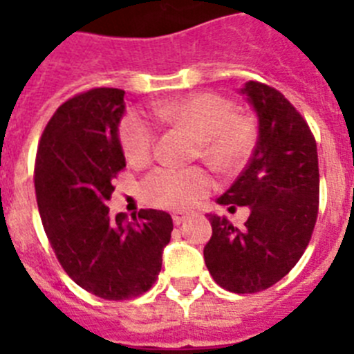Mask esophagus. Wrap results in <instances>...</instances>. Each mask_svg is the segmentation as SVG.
Here are the masks:
<instances>
[{
    "instance_id": "obj_1",
    "label": "esophagus",
    "mask_w": 354,
    "mask_h": 354,
    "mask_svg": "<svg viewBox=\"0 0 354 354\" xmlns=\"http://www.w3.org/2000/svg\"><path fill=\"white\" fill-rule=\"evenodd\" d=\"M186 218H187L186 212H174V214H171V220H174L175 225H180Z\"/></svg>"
}]
</instances>
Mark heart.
<instances>
[{
	"label": "heart",
	"mask_w": 354,
	"mask_h": 354,
	"mask_svg": "<svg viewBox=\"0 0 354 354\" xmlns=\"http://www.w3.org/2000/svg\"><path fill=\"white\" fill-rule=\"evenodd\" d=\"M152 113L165 124L192 131L200 140V158L221 174L245 165L257 142L253 118L237 113L234 102L218 93L204 92L179 101L156 102ZM120 142L127 161L133 167H145L154 158L156 124L140 111H129L122 118ZM211 186V177L204 168L162 167L147 175L142 195L152 205L183 211L204 198Z\"/></svg>",
	"instance_id": "b5f03b06"
}]
</instances>
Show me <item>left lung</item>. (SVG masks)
<instances>
[{"instance_id":"8db88e82","label":"left lung","mask_w":354,"mask_h":354,"mask_svg":"<svg viewBox=\"0 0 354 354\" xmlns=\"http://www.w3.org/2000/svg\"><path fill=\"white\" fill-rule=\"evenodd\" d=\"M259 118L257 145L236 183L216 200L248 205L245 227L209 214L212 236L204 248L214 282L253 294L282 280L310 243L319 211L317 145L310 127L283 93L257 81L241 88Z\"/></svg>"}]
</instances>
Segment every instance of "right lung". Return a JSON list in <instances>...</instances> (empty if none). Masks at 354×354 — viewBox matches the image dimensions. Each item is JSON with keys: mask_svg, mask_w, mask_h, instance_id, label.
Returning a JSON list of instances; mask_svg holds the SVG:
<instances>
[{"mask_svg": "<svg viewBox=\"0 0 354 354\" xmlns=\"http://www.w3.org/2000/svg\"><path fill=\"white\" fill-rule=\"evenodd\" d=\"M124 90L93 88L56 109L35 161L44 230L65 273L102 299H129L156 282L174 221L165 211L109 214L113 179L126 167L118 124Z\"/></svg>", "mask_w": 354, "mask_h": 354, "instance_id": "1", "label": "right lung"}]
</instances>
